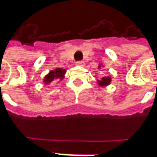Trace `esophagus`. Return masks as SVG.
I'll return each mask as SVG.
<instances>
[{"mask_svg": "<svg viewBox=\"0 0 157 157\" xmlns=\"http://www.w3.org/2000/svg\"><path fill=\"white\" fill-rule=\"evenodd\" d=\"M84 64H85V62L83 61H79V62H76V65L77 66H80V67H83Z\"/></svg>", "mask_w": 157, "mask_h": 157, "instance_id": "34e87169", "label": "esophagus"}]
</instances>
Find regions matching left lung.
<instances>
[{
	"mask_svg": "<svg viewBox=\"0 0 157 157\" xmlns=\"http://www.w3.org/2000/svg\"><path fill=\"white\" fill-rule=\"evenodd\" d=\"M110 77H102L101 80H98V84L100 86H107V85L110 83Z\"/></svg>",
	"mask_w": 157,
	"mask_h": 157,
	"instance_id": "obj_1",
	"label": "left lung"
}]
</instances>
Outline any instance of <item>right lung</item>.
<instances>
[{"mask_svg": "<svg viewBox=\"0 0 157 157\" xmlns=\"http://www.w3.org/2000/svg\"><path fill=\"white\" fill-rule=\"evenodd\" d=\"M66 73L65 69H62V68H56L55 70H52L44 78V82L45 83H49L52 81H54L55 79H62L64 75Z\"/></svg>", "mask_w": 157, "mask_h": 157, "instance_id": "add662e5", "label": "right lung"}]
</instances>
